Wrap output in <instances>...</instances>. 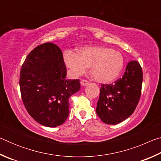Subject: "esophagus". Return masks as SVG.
I'll use <instances>...</instances> for the list:
<instances>
[{"label": "esophagus", "instance_id": "34e87169", "mask_svg": "<svg viewBox=\"0 0 161 161\" xmlns=\"http://www.w3.org/2000/svg\"><path fill=\"white\" fill-rule=\"evenodd\" d=\"M80 84H81V86H84L87 85V84H89V81H86V80H81V81H80Z\"/></svg>", "mask_w": 161, "mask_h": 161}]
</instances>
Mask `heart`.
<instances>
[{"label": "heart", "mask_w": 161, "mask_h": 161, "mask_svg": "<svg viewBox=\"0 0 161 161\" xmlns=\"http://www.w3.org/2000/svg\"><path fill=\"white\" fill-rule=\"evenodd\" d=\"M63 58L72 77H80L91 66V74L94 80L103 84L116 80L124 66L122 54L105 46L81 47L78 54L66 50L63 53Z\"/></svg>", "instance_id": "1"}]
</instances>
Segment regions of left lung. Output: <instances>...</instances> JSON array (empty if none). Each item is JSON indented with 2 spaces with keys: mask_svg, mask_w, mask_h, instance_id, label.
Segmentation results:
<instances>
[{
  "mask_svg": "<svg viewBox=\"0 0 161 161\" xmlns=\"http://www.w3.org/2000/svg\"><path fill=\"white\" fill-rule=\"evenodd\" d=\"M142 82V68L133 60L128 63L121 78L102 84L96 111L103 123L117 124L131 115L139 102Z\"/></svg>",
  "mask_w": 161,
  "mask_h": 161,
  "instance_id": "left-lung-1",
  "label": "left lung"
}]
</instances>
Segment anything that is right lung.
Returning <instances> with one entry per match:
<instances>
[{"label": "right lung", "mask_w": 161, "mask_h": 161, "mask_svg": "<svg viewBox=\"0 0 161 161\" xmlns=\"http://www.w3.org/2000/svg\"><path fill=\"white\" fill-rule=\"evenodd\" d=\"M66 76L62 51L51 42L35 47L22 65L19 84L23 102L42 126H58L69 116V99L80 90V82L66 80Z\"/></svg>", "instance_id": "right-lung-1"}]
</instances>
